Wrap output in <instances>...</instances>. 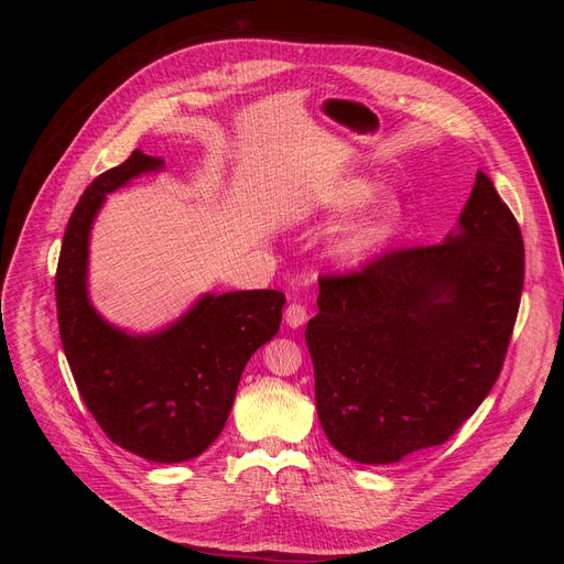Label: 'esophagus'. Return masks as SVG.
<instances>
[{
    "mask_svg": "<svg viewBox=\"0 0 564 564\" xmlns=\"http://www.w3.org/2000/svg\"><path fill=\"white\" fill-rule=\"evenodd\" d=\"M284 319H286L289 327H294V329L303 327L305 319H308V308H305V305L299 303V301L289 303L286 311H284Z\"/></svg>",
    "mask_w": 564,
    "mask_h": 564,
    "instance_id": "obj_1",
    "label": "esophagus"
}]
</instances>
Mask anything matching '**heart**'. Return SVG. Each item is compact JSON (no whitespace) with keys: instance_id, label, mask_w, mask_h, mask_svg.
Here are the masks:
<instances>
[{"instance_id":"1","label":"heart","mask_w":564,"mask_h":564,"mask_svg":"<svg viewBox=\"0 0 564 564\" xmlns=\"http://www.w3.org/2000/svg\"><path fill=\"white\" fill-rule=\"evenodd\" d=\"M369 193H371L369 183H362V181L344 183L327 197V204L334 209H344V207H350V204L362 202ZM392 220H395V207H392V204H386L377 216H371L365 226H360L348 237L344 251L350 256H362L367 249H371L373 245L383 240L392 226Z\"/></svg>"}]
</instances>
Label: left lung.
Instances as JSON below:
<instances>
[{
  "instance_id": "8db88e82",
  "label": "left lung",
  "mask_w": 564,
  "mask_h": 564,
  "mask_svg": "<svg viewBox=\"0 0 564 564\" xmlns=\"http://www.w3.org/2000/svg\"><path fill=\"white\" fill-rule=\"evenodd\" d=\"M305 327L324 435L357 464L447 442L497 383L518 319L524 242L477 172L458 232L324 272Z\"/></svg>"
}]
</instances>
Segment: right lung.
Here are the masks:
<instances>
[{
	"instance_id": "add662e5",
	"label": "right lung",
	"mask_w": 564,
	"mask_h": 564,
	"mask_svg": "<svg viewBox=\"0 0 564 564\" xmlns=\"http://www.w3.org/2000/svg\"><path fill=\"white\" fill-rule=\"evenodd\" d=\"M160 166L133 150L89 183L63 235L56 308L67 365L100 431L131 454L178 464L224 431L249 357L278 334L286 299L275 289L209 294L174 327L139 338L98 317L87 296L94 216L108 193Z\"/></svg>"
}]
</instances>
